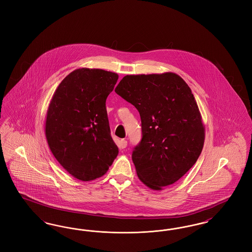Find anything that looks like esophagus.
Segmentation results:
<instances>
[{
  "label": "esophagus",
  "instance_id": "obj_1",
  "mask_svg": "<svg viewBox=\"0 0 252 252\" xmlns=\"http://www.w3.org/2000/svg\"><path fill=\"white\" fill-rule=\"evenodd\" d=\"M127 146V141L126 140H121L120 141V147L122 149H124V148H126Z\"/></svg>",
  "mask_w": 252,
  "mask_h": 252
}]
</instances>
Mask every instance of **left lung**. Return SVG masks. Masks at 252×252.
Returning <instances> with one entry per match:
<instances>
[{
    "label": "left lung",
    "mask_w": 252,
    "mask_h": 252,
    "mask_svg": "<svg viewBox=\"0 0 252 252\" xmlns=\"http://www.w3.org/2000/svg\"><path fill=\"white\" fill-rule=\"evenodd\" d=\"M115 93L141 116L142 139L132 152L139 179L153 190L178 181L196 162L205 138L189 86L173 72L126 75Z\"/></svg>",
    "instance_id": "1"
}]
</instances>
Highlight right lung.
I'll return each instance as SVG.
<instances>
[{
	"instance_id": "obj_1",
	"label": "right lung",
	"mask_w": 252,
	"mask_h": 252,
	"mask_svg": "<svg viewBox=\"0 0 252 252\" xmlns=\"http://www.w3.org/2000/svg\"><path fill=\"white\" fill-rule=\"evenodd\" d=\"M117 80L115 72L77 69L61 81L49 105V147L61 166L78 180L102 177L119 153L106 108Z\"/></svg>"
}]
</instances>
